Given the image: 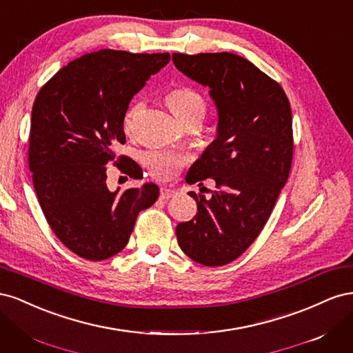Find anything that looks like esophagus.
Segmentation results:
<instances>
[{
    "mask_svg": "<svg viewBox=\"0 0 353 353\" xmlns=\"http://www.w3.org/2000/svg\"><path fill=\"white\" fill-rule=\"evenodd\" d=\"M176 193H178V191L174 187H168V185L160 187V199H163V200L174 197Z\"/></svg>",
    "mask_w": 353,
    "mask_h": 353,
    "instance_id": "obj_1",
    "label": "esophagus"
}]
</instances>
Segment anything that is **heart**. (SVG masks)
<instances>
[{
  "label": "heart",
  "mask_w": 353,
  "mask_h": 353,
  "mask_svg": "<svg viewBox=\"0 0 353 353\" xmlns=\"http://www.w3.org/2000/svg\"><path fill=\"white\" fill-rule=\"evenodd\" d=\"M166 104L181 123L193 119L203 121L208 112V105L203 95L190 87H179L170 91L166 95ZM140 108L141 104L135 103L126 112L123 121L126 130H130L132 126L134 117ZM141 162L153 178L159 181H168L172 179L179 172V169L184 166L185 157L181 153L170 150H150L143 153Z\"/></svg>",
  "instance_id": "obj_1"
}]
</instances>
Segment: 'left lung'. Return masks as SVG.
I'll return each mask as SVG.
<instances>
[{
	"label": "left lung",
	"mask_w": 353,
	"mask_h": 353,
	"mask_svg": "<svg viewBox=\"0 0 353 353\" xmlns=\"http://www.w3.org/2000/svg\"><path fill=\"white\" fill-rule=\"evenodd\" d=\"M172 60L210 90L218 110L216 138L185 176L188 184L215 179L216 190L209 197L191 191L197 213L178 223L176 239L197 263L222 266L259 236L287 183L293 157L290 103L279 82L232 52H174Z\"/></svg>",
	"instance_id": "1"
}]
</instances>
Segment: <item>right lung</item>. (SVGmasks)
<instances>
[{
	"instance_id": "1",
	"label": "right lung",
	"mask_w": 353,
	"mask_h": 353,
	"mask_svg": "<svg viewBox=\"0 0 353 353\" xmlns=\"http://www.w3.org/2000/svg\"><path fill=\"white\" fill-rule=\"evenodd\" d=\"M169 60V52H88L60 69L37 95L29 135L32 181L51 230L83 259L119 253L138 213L159 197L153 183L110 191L105 165L114 162L131 178H143L141 168L116 156L114 147L125 143L132 97Z\"/></svg>"
}]
</instances>
